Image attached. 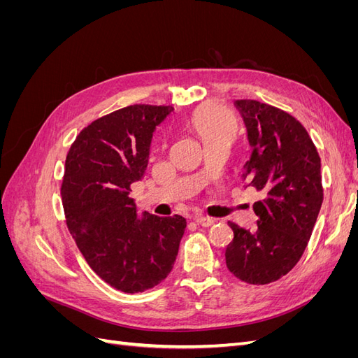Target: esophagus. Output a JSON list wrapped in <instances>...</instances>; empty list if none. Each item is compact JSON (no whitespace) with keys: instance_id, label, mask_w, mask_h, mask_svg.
Listing matches in <instances>:
<instances>
[{"instance_id":"obj_1","label":"esophagus","mask_w":358,"mask_h":358,"mask_svg":"<svg viewBox=\"0 0 358 358\" xmlns=\"http://www.w3.org/2000/svg\"><path fill=\"white\" fill-rule=\"evenodd\" d=\"M196 222H197L199 225H201V227H210V225H213V224L216 222V220L209 218V216H197Z\"/></svg>"}]
</instances>
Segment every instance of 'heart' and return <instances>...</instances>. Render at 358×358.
Masks as SVG:
<instances>
[{"instance_id":"1","label":"heart","mask_w":358,"mask_h":358,"mask_svg":"<svg viewBox=\"0 0 358 358\" xmlns=\"http://www.w3.org/2000/svg\"><path fill=\"white\" fill-rule=\"evenodd\" d=\"M189 125L204 146L215 142L230 143L236 134V121L231 112L218 104L201 107L189 119Z\"/></svg>"}]
</instances>
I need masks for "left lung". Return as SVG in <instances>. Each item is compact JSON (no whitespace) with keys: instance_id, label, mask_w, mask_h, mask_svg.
I'll use <instances>...</instances> for the list:
<instances>
[{"instance_id":"8db88e82","label":"left lung","mask_w":358,"mask_h":358,"mask_svg":"<svg viewBox=\"0 0 358 358\" xmlns=\"http://www.w3.org/2000/svg\"><path fill=\"white\" fill-rule=\"evenodd\" d=\"M236 106L252 146L243 178L263 199L254 203V231L229 222L234 237L225 263L243 282L266 285L285 276L308 246L324 200L321 159L294 116L257 100Z\"/></svg>"}]
</instances>
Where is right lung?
<instances>
[{
    "label": "right lung",
    "mask_w": 358,
    "mask_h": 358,
    "mask_svg": "<svg viewBox=\"0 0 358 358\" xmlns=\"http://www.w3.org/2000/svg\"><path fill=\"white\" fill-rule=\"evenodd\" d=\"M171 106L133 104L95 119L73 142L61 197L66 222L86 263L104 282L143 292L164 280L176 262L187 220L138 218L131 183L142 179L155 127Z\"/></svg>",
    "instance_id": "1"
}]
</instances>
